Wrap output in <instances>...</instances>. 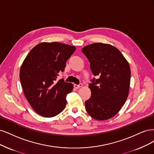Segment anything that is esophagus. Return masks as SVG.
Returning a JSON list of instances; mask_svg holds the SVG:
<instances>
[{
	"label": "esophagus",
	"instance_id": "34e87169",
	"mask_svg": "<svg viewBox=\"0 0 154 154\" xmlns=\"http://www.w3.org/2000/svg\"><path fill=\"white\" fill-rule=\"evenodd\" d=\"M73 86H74V88H76V89H78V88L82 86V84H78V85H77V84H74Z\"/></svg>",
	"mask_w": 154,
	"mask_h": 154
}]
</instances>
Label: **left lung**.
<instances>
[{"label": "left lung", "mask_w": 154, "mask_h": 154, "mask_svg": "<svg viewBox=\"0 0 154 154\" xmlns=\"http://www.w3.org/2000/svg\"><path fill=\"white\" fill-rule=\"evenodd\" d=\"M82 52L90 63L94 78L89 84L91 97L85 102L87 112L97 120L111 118L125 103L129 91L131 69L118 48L95 43L84 47Z\"/></svg>", "instance_id": "obj_1"}]
</instances>
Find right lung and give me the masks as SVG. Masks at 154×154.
I'll return each instance as SVG.
<instances>
[{
	"mask_svg": "<svg viewBox=\"0 0 154 154\" xmlns=\"http://www.w3.org/2000/svg\"><path fill=\"white\" fill-rule=\"evenodd\" d=\"M76 48L59 42L38 44L24 59L20 79L25 96L33 109L45 118L56 116L66 105L73 86L57 80Z\"/></svg>",
	"mask_w": 154,
	"mask_h": 154,
	"instance_id": "1",
	"label": "right lung"
}]
</instances>
